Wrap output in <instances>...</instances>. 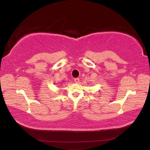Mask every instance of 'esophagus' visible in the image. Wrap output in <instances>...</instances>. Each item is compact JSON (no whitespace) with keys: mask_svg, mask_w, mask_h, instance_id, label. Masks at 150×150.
Instances as JSON below:
<instances>
[{"mask_svg":"<svg viewBox=\"0 0 150 150\" xmlns=\"http://www.w3.org/2000/svg\"><path fill=\"white\" fill-rule=\"evenodd\" d=\"M79 81H80V80H79V78H75V79H74V82H75V83H77V84L79 83Z\"/></svg>","mask_w":150,"mask_h":150,"instance_id":"esophagus-1","label":"esophagus"}]
</instances>
